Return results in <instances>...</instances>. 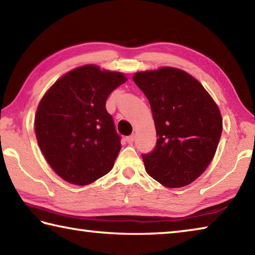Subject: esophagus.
<instances>
[{
    "instance_id": "esophagus-1",
    "label": "esophagus",
    "mask_w": 255,
    "mask_h": 255,
    "mask_svg": "<svg viewBox=\"0 0 255 255\" xmlns=\"http://www.w3.org/2000/svg\"><path fill=\"white\" fill-rule=\"evenodd\" d=\"M133 140H135V133H132V135L126 137V141H127V143H129V144H131Z\"/></svg>"
}]
</instances>
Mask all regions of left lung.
<instances>
[{
	"label": "left lung",
	"mask_w": 255,
	"mask_h": 255,
	"mask_svg": "<svg viewBox=\"0 0 255 255\" xmlns=\"http://www.w3.org/2000/svg\"><path fill=\"white\" fill-rule=\"evenodd\" d=\"M152 109L157 141L146 172L169 188L195 181L213 159L223 130L217 105L195 77L174 67L133 75Z\"/></svg>",
	"instance_id": "left-lung-1"
}]
</instances>
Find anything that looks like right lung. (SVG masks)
Instances as JSON below:
<instances>
[{
    "mask_svg": "<svg viewBox=\"0 0 255 255\" xmlns=\"http://www.w3.org/2000/svg\"><path fill=\"white\" fill-rule=\"evenodd\" d=\"M126 81L122 73L85 65L60 77L41 99L34 118L38 145L67 182L90 184L114 166L122 137L106 101Z\"/></svg>",
    "mask_w": 255,
    "mask_h": 255,
    "instance_id": "obj_1",
    "label": "right lung"
}]
</instances>
